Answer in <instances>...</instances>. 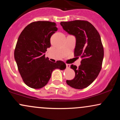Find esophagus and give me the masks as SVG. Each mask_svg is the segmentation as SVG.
I'll return each mask as SVG.
<instances>
[{
    "instance_id": "1",
    "label": "esophagus",
    "mask_w": 120,
    "mask_h": 120,
    "mask_svg": "<svg viewBox=\"0 0 120 120\" xmlns=\"http://www.w3.org/2000/svg\"><path fill=\"white\" fill-rule=\"evenodd\" d=\"M66 66H67V68H70V66H71V65L70 64H66Z\"/></svg>"
}]
</instances>
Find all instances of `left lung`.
<instances>
[{"mask_svg": "<svg viewBox=\"0 0 120 120\" xmlns=\"http://www.w3.org/2000/svg\"><path fill=\"white\" fill-rule=\"evenodd\" d=\"M60 25L65 31L75 37L74 56L82 59L78 67L71 65L75 71V77L67 80V83L74 89H83L93 83L101 71L104 49L100 34L87 21L61 22Z\"/></svg>", "mask_w": 120, "mask_h": 120, "instance_id": "obj_1", "label": "left lung"}]
</instances>
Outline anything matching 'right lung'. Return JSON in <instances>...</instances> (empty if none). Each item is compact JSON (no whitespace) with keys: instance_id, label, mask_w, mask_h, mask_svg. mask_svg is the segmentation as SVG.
Returning <instances> with one entry per match:
<instances>
[{"instance_id":"add662e5","label":"right lung","mask_w":120,"mask_h":120,"mask_svg":"<svg viewBox=\"0 0 120 120\" xmlns=\"http://www.w3.org/2000/svg\"><path fill=\"white\" fill-rule=\"evenodd\" d=\"M57 30L55 22L35 21L26 26L18 38L14 56L23 81L33 89H41L47 84L55 69L64 70L63 61L56 63L45 57L51 47L50 38Z\"/></svg>"}]
</instances>
